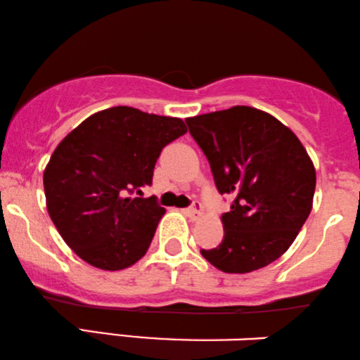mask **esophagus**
<instances>
[{
  "label": "esophagus",
  "instance_id": "1",
  "mask_svg": "<svg viewBox=\"0 0 360 360\" xmlns=\"http://www.w3.org/2000/svg\"><path fill=\"white\" fill-rule=\"evenodd\" d=\"M184 212L187 214L190 219H197V217H200V214H202V205L198 204V202H193L192 207H188V209H185Z\"/></svg>",
  "mask_w": 360,
  "mask_h": 360
}]
</instances>
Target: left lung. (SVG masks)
<instances>
[{
    "mask_svg": "<svg viewBox=\"0 0 360 360\" xmlns=\"http://www.w3.org/2000/svg\"><path fill=\"white\" fill-rule=\"evenodd\" d=\"M221 193L234 197L221 217L224 239L202 256L224 273L264 268L297 239L310 215L315 167L302 141L271 114L234 108L187 117Z\"/></svg>",
    "mask_w": 360,
    "mask_h": 360,
    "instance_id": "8db88e82",
    "label": "left lung"
}]
</instances>
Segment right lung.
Here are the masks:
<instances>
[{
  "label": "right lung",
  "mask_w": 360,
  "mask_h": 360,
  "mask_svg": "<svg viewBox=\"0 0 360 360\" xmlns=\"http://www.w3.org/2000/svg\"><path fill=\"white\" fill-rule=\"evenodd\" d=\"M185 133L180 117L116 105L58 143L44 172L46 210L80 259L120 271L146 255L165 209L141 188L151 185L163 146Z\"/></svg>",
  "instance_id": "add662e5"
}]
</instances>
